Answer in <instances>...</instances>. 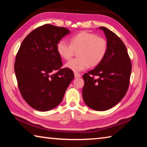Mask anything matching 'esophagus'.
<instances>
[{
	"mask_svg": "<svg viewBox=\"0 0 147 147\" xmlns=\"http://www.w3.org/2000/svg\"><path fill=\"white\" fill-rule=\"evenodd\" d=\"M80 76H81L80 74H79L78 73H74V77H75L76 78H79V77H80Z\"/></svg>",
	"mask_w": 147,
	"mask_h": 147,
	"instance_id": "obj_1",
	"label": "esophagus"
}]
</instances>
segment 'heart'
Here are the masks:
<instances>
[{
	"label": "heart",
	"instance_id": "heart-1",
	"mask_svg": "<svg viewBox=\"0 0 147 147\" xmlns=\"http://www.w3.org/2000/svg\"><path fill=\"white\" fill-rule=\"evenodd\" d=\"M108 43L105 39L96 34L82 32L71 38V44L61 40L57 45V51L64 59L69 60L78 52V58L67 62L65 67L74 72L85 70L88 67H95L105 57Z\"/></svg>",
	"mask_w": 147,
	"mask_h": 147
}]
</instances>
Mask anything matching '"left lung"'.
Here are the masks:
<instances>
[{"mask_svg": "<svg viewBox=\"0 0 147 147\" xmlns=\"http://www.w3.org/2000/svg\"><path fill=\"white\" fill-rule=\"evenodd\" d=\"M108 43L105 57L96 67L83 75L84 102L96 111H106L117 104L125 95L130 84L131 63L123 41L105 27Z\"/></svg>", "mask_w": 147, "mask_h": 147, "instance_id": "8db88e82", "label": "left lung"}]
</instances>
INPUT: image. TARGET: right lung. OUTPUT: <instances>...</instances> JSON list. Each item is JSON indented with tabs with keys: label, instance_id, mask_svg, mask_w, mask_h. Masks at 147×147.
Masks as SVG:
<instances>
[{
	"label": "right lung",
	"instance_id": "add662e5",
	"mask_svg": "<svg viewBox=\"0 0 147 147\" xmlns=\"http://www.w3.org/2000/svg\"><path fill=\"white\" fill-rule=\"evenodd\" d=\"M71 33L64 27L45 24L27 36L19 49L14 70L19 91L32 108L47 111L59 105L74 78L72 70L61 68L57 45Z\"/></svg>",
	"mask_w": 147,
	"mask_h": 147
}]
</instances>
